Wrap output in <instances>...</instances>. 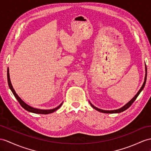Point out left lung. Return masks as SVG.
I'll return each instance as SVG.
<instances>
[{
	"instance_id": "1",
	"label": "left lung",
	"mask_w": 151,
	"mask_h": 151,
	"mask_svg": "<svg viewBox=\"0 0 151 151\" xmlns=\"http://www.w3.org/2000/svg\"><path fill=\"white\" fill-rule=\"evenodd\" d=\"M146 79H147V67H146V65H145V79H144V82H143V85L142 86V87H141L140 89H139V90L138 91V93H137V95H136L135 96L133 99H132L129 102H127V103L126 105H124L123 107H122V108H120V109H115V110H103V109H99V108H96V107H95V106H94L92 104H91L90 102V104L91 106V107L95 109H96V110H97V111H99V112H101V113H119L122 112V111H125V110L127 109V108H129L130 107V106L132 105V104H133V102H134V101L136 100V99L137 98V97L138 96L139 94L140 93V92L142 91V90L143 89V88H144V86L145 85Z\"/></svg>"
}]
</instances>
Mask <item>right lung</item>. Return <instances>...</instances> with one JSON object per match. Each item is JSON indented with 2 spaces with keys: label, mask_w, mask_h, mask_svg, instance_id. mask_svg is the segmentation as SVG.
Segmentation results:
<instances>
[{
  "label": "right lung",
  "mask_w": 151,
  "mask_h": 151,
  "mask_svg": "<svg viewBox=\"0 0 151 151\" xmlns=\"http://www.w3.org/2000/svg\"><path fill=\"white\" fill-rule=\"evenodd\" d=\"M7 76H8V85H9V87L10 88V90H12V93L14 95V96L15 97V98L17 99V100L18 101V102H19L22 107L23 108H24L25 110H27V111L31 112V113H37V114H49V113L54 112L55 111H56V110L60 108L61 106V105L63 104V102H62V103L60 106H58V107L55 108L54 109H37V108H33V107H31V106H29L28 104H27L26 103H25L24 101H23L22 100L21 98L16 93V91H14V88H13L12 83H11V81H10L9 73V68H8V72H7Z\"/></svg>",
  "instance_id": "1"
}]
</instances>
